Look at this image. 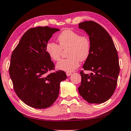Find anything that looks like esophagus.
Here are the masks:
<instances>
[{"label":"esophagus","instance_id":"obj_1","mask_svg":"<svg viewBox=\"0 0 131 131\" xmlns=\"http://www.w3.org/2000/svg\"><path fill=\"white\" fill-rule=\"evenodd\" d=\"M66 75H67V76H70V75H72V73L70 72H66Z\"/></svg>","mask_w":131,"mask_h":131}]
</instances>
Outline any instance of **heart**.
<instances>
[{
  "mask_svg": "<svg viewBox=\"0 0 131 131\" xmlns=\"http://www.w3.org/2000/svg\"><path fill=\"white\" fill-rule=\"evenodd\" d=\"M57 39L59 44L50 41L47 44L46 50L52 60L58 61L61 58L63 50L68 49V58L57 64L59 70L72 72L79 66L80 61H85L90 55L91 43L87 35H80L78 32L67 29L61 32Z\"/></svg>",
  "mask_w": 131,
  "mask_h": 131,
  "instance_id": "heart-1",
  "label": "heart"
}]
</instances>
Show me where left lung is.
I'll list each match as a JSON object with an SVG mask.
<instances>
[{"mask_svg":"<svg viewBox=\"0 0 131 131\" xmlns=\"http://www.w3.org/2000/svg\"><path fill=\"white\" fill-rule=\"evenodd\" d=\"M79 26L88 34L91 43L90 55L83 68L92 71L90 74L80 72L79 92L87 102L100 104L109 99L116 87L120 72L117 52L110 34L99 24L85 21Z\"/></svg>","mask_w":131,"mask_h":131,"instance_id":"1","label":"left lung"}]
</instances>
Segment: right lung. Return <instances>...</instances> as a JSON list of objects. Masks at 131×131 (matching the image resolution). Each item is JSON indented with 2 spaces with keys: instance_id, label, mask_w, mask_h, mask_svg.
Listing matches in <instances>:
<instances>
[{
  "instance_id": "obj_1",
  "label": "right lung",
  "mask_w": 131,
  "mask_h": 131,
  "mask_svg": "<svg viewBox=\"0 0 131 131\" xmlns=\"http://www.w3.org/2000/svg\"><path fill=\"white\" fill-rule=\"evenodd\" d=\"M59 31L48 26L27 30L12 52L9 73L14 90L27 105L43 109L58 97L60 83L66 79L64 71L55 72V65L46 46L52 34Z\"/></svg>"
}]
</instances>
